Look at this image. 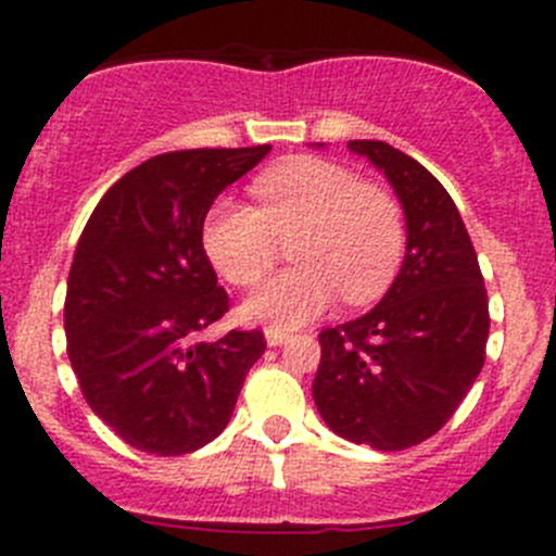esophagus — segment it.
Returning a JSON list of instances; mask_svg holds the SVG:
<instances>
[{"label":"esophagus","mask_w":556,"mask_h":556,"mask_svg":"<svg viewBox=\"0 0 556 556\" xmlns=\"http://www.w3.org/2000/svg\"><path fill=\"white\" fill-rule=\"evenodd\" d=\"M264 339H267L269 348H278L287 342L289 331H281V328H267V331H264Z\"/></svg>","instance_id":"obj_1"}]
</instances>
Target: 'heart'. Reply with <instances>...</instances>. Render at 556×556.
Returning a JSON list of instances; mask_svg holds the SVG:
<instances>
[{
	"instance_id": "heart-1",
	"label": "heart",
	"mask_w": 556,
	"mask_h": 556,
	"mask_svg": "<svg viewBox=\"0 0 556 556\" xmlns=\"http://www.w3.org/2000/svg\"><path fill=\"white\" fill-rule=\"evenodd\" d=\"M258 208L223 198L208 211L203 244L236 287H253L273 269L278 242L298 267L275 275L242 306L269 328H298L339 298L362 306L387 292L404 258V214L390 191L362 184L345 166L292 159L255 180Z\"/></svg>"
}]
</instances>
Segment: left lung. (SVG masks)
<instances>
[{
	"label": "left lung",
	"mask_w": 556,
	"mask_h": 556,
	"mask_svg": "<svg viewBox=\"0 0 556 556\" xmlns=\"http://www.w3.org/2000/svg\"><path fill=\"white\" fill-rule=\"evenodd\" d=\"M348 147L395 189L406 255L376 308L320 333L312 395L333 434L404 451L443 429L479 378L490 333L488 289L443 184L387 141Z\"/></svg>",
	"instance_id": "left-lung-1"
}]
</instances>
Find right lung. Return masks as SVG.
Returning <instances> with one entry per match:
<instances>
[{
	"mask_svg": "<svg viewBox=\"0 0 556 556\" xmlns=\"http://www.w3.org/2000/svg\"><path fill=\"white\" fill-rule=\"evenodd\" d=\"M273 150H178L119 178L68 269L66 351L83 397L132 448L180 456L223 434L262 331L200 333L228 312L203 248L217 194Z\"/></svg>",
	"mask_w": 556,
	"mask_h": 556,
	"instance_id": "right-lung-1",
	"label": "right lung"
}]
</instances>
